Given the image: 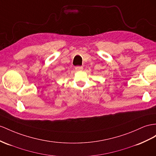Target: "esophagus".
Here are the masks:
<instances>
[{"label": "esophagus", "mask_w": 156, "mask_h": 156, "mask_svg": "<svg viewBox=\"0 0 156 156\" xmlns=\"http://www.w3.org/2000/svg\"><path fill=\"white\" fill-rule=\"evenodd\" d=\"M75 69L76 71H82L83 70V67L82 66H76Z\"/></svg>", "instance_id": "obj_1"}]
</instances>
